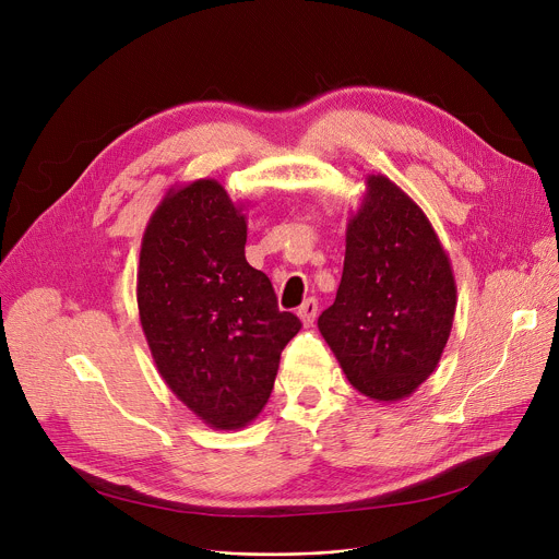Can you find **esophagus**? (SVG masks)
I'll return each instance as SVG.
<instances>
[{
  "instance_id": "esophagus-1",
  "label": "esophagus",
  "mask_w": 559,
  "mask_h": 559,
  "mask_svg": "<svg viewBox=\"0 0 559 559\" xmlns=\"http://www.w3.org/2000/svg\"><path fill=\"white\" fill-rule=\"evenodd\" d=\"M298 316H300V320H302L305 326H311L313 320H316V316H318V302H316L313 298L305 300V302L300 305V309H298Z\"/></svg>"
}]
</instances>
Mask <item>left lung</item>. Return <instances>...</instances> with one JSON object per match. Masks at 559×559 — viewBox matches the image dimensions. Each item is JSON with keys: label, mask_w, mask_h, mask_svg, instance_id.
I'll return each mask as SVG.
<instances>
[{"label": "left lung", "mask_w": 559, "mask_h": 559, "mask_svg": "<svg viewBox=\"0 0 559 559\" xmlns=\"http://www.w3.org/2000/svg\"><path fill=\"white\" fill-rule=\"evenodd\" d=\"M455 300L431 221L390 178L368 176L347 221L336 300L318 318L349 383L374 402L413 395L440 364Z\"/></svg>", "instance_id": "left-lung-1"}]
</instances>
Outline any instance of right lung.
I'll use <instances>...</instances> for the list:
<instances>
[{
	"label": "right lung",
	"instance_id": "1",
	"mask_svg": "<svg viewBox=\"0 0 559 559\" xmlns=\"http://www.w3.org/2000/svg\"><path fill=\"white\" fill-rule=\"evenodd\" d=\"M243 210L212 178L171 187L140 250L138 307L155 368L216 431L243 429L266 406L282 349L302 326L246 261Z\"/></svg>",
	"mask_w": 559,
	"mask_h": 559
}]
</instances>
